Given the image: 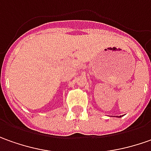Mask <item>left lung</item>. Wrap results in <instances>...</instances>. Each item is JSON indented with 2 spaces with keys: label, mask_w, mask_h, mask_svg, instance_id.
<instances>
[{
  "label": "left lung",
  "mask_w": 151,
  "mask_h": 151,
  "mask_svg": "<svg viewBox=\"0 0 151 151\" xmlns=\"http://www.w3.org/2000/svg\"><path fill=\"white\" fill-rule=\"evenodd\" d=\"M119 117H120V116H119Z\"/></svg>",
  "instance_id": "1"
}]
</instances>
